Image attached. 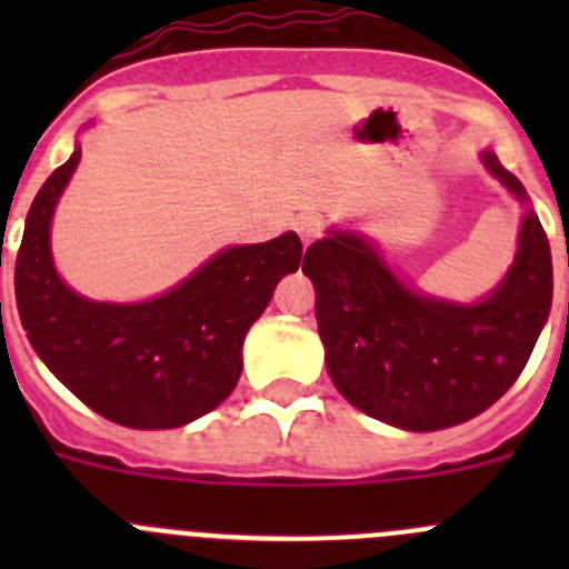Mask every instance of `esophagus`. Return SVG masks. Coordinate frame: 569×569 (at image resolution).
I'll return each mask as SVG.
<instances>
[{
	"label": "esophagus",
	"instance_id": "34e87169",
	"mask_svg": "<svg viewBox=\"0 0 569 569\" xmlns=\"http://www.w3.org/2000/svg\"><path fill=\"white\" fill-rule=\"evenodd\" d=\"M293 228H296V233L301 236V241H305V244H310V241L321 233V222L316 219V216H308V213L296 216Z\"/></svg>",
	"mask_w": 569,
	"mask_h": 569
}]
</instances>
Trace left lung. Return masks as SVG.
<instances>
[{
    "label": "left lung",
    "instance_id": "1",
    "mask_svg": "<svg viewBox=\"0 0 569 569\" xmlns=\"http://www.w3.org/2000/svg\"><path fill=\"white\" fill-rule=\"evenodd\" d=\"M485 164L525 202V188L496 153L487 150ZM301 270L316 288L339 393L361 413L419 433L461 425L499 401L525 370L552 301L550 244L532 210L510 273L479 305L413 293L353 233L313 241Z\"/></svg>",
    "mask_w": 569,
    "mask_h": 569
}]
</instances>
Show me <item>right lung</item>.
I'll list each match as a JSON object with an SVG mask.
<instances>
[{
    "label": "right lung",
    "instance_id": "1",
    "mask_svg": "<svg viewBox=\"0 0 569 569\" xmlns=\"http://www.w3.org/2000/svg\"><path fill=\"white\" fill-rule=\"evenodd\" d=\"M79 150L30 204L17 256L28 341L70 393L116 425L168 430L210 413L241 376V341L281 276L301 264L296 233L228 248L179 288L142 305H102L64 288L50 259V216Z\"/></svg>",
    "mask_w": 569,
    "mask_h": 569
}]
</instances>
